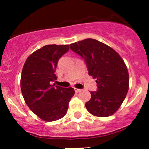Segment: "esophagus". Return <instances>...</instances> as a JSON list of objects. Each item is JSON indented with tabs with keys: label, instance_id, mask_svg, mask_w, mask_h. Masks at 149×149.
<instances>
[{
	"label": "esophagus",
	"instance_id": "34e87169",
	"mask_svg": "<svg viewBox=\"0 0 149 149\" xmlns=\"http://www.w3.org/2000/svg\"><path fill=\"white\" fill-rule=\"evenodd\" d=\"M74 89H75V91H76V93H78V92H79V91H81V89H80V88H74Z\"/></svg>",
	"mask_w": 149,
	"mask_h": 149
}]
</instances>
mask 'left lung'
I'll return each mask as SVG.
<instances>
[{
  "label": "left lung",
  "mask_w": 149,
  "mask_h": 149,
  "mask_svg": "<svg viewBox=\"0 0 149 149\" xmlns=\"http://www.w3.org/2000/svg\"><path fill=\"white\" fill-rule=\"evenodd\" d=\"M85 61L88 75L96 79L98 90L91 91L86 103L87 110L97 117L112 115L121 106L129 88L127 66L119 54L94 39H85L70 45Z\"/></svg>",
  "instance_id": "obj_1"
}]
</instances>
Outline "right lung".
<instances>
[{"mask_svg": "<svg viewBox=\"0 0 149 149\" xmlns=\"http://www.w3.org/2000/svg\"><path fill=\"white\" fill-rule=\"evenodd\" d=\"M69 50V45H47L34 51L24 65L21 89L29 109L44 121L58 120L65 116L74 95L71 87L63 88L52 82L58 61Z\"/></svg>", "mask_w": 149, "mask_h": 149, "instance_id": "right-lung-1", "label": "right lung"}]
</instances>
